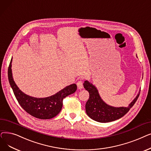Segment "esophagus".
Returning <instances> with one entry per match:
<instances>
[{
	"label": "esophagus",
	"mask_w": 151,
	"mask_h": 151,
	"mask_svg": "<svg viewBox=\"0 0 151 151\" xmlns=\"http://www.w3.org/2000/svg\"><path fill=\"white\" fill-rule=\"evenodd\" d=\"M76 84L78 89H82L83 88V82L82 81H78Z\"/></svg>",
	"instance_id": "1"
}]
</instances>
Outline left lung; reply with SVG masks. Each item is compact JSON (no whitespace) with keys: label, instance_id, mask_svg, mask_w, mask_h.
I'll list each match as a JSON object with an SVG mask.
<instances>
[{"label":"left lung","instance_id":"left-lung-1","mask_svg":"<svg viewBox=\"0 0 151 151\" xmlns=\"http://www.w3.org/2000/svg\"><path fill=\"white\" fill-rule=\"evenodd\" d=\"M83 87L90 95L85 104L86 112L91 119L101 123L109 122L122 117L133 107L139 95L138 93L128 107H116L105 103L100 97L96 88L88 81L84 82Z\"/></svg>","mask_w":151,"mask_h":151}]
</instances>
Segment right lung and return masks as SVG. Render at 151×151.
I'll return each instance as SVG.
<instances>
[{"instance_id": "obj_1", "label": "right lung", "mask_w": 151, "mask_h": 151, "mask_svg": "<svg viewBox=\"0 0 151 151\" xmlns=\"http://www.w3.org/2000/svg\"><path fill=\"white\" fill-rule=\"evenodd\" d=\"M12 61L8 69L9 83L17 101L22 108L32 116L40 119H50L58 115L63 107V100L77 90L74 83L67 86L56 94L47 98H37L27 95L21 91L14 82L12 73Z\"/></svg>"}]
</instances>
